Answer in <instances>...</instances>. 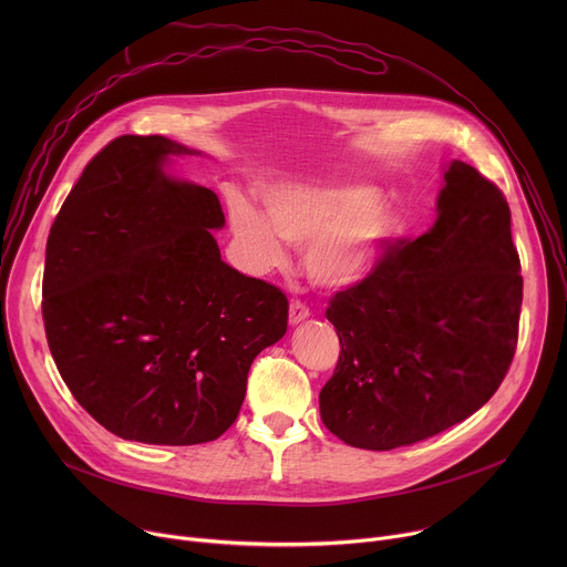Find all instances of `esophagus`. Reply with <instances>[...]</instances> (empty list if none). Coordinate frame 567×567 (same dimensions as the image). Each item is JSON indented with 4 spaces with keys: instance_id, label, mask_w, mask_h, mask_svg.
I'll return each instance as SVG.
<instances>
[{
    "instance_id": "obj_1",
    "label": "esophagus",
    "mask_w": 567,
    "mask_h": 567,
    "mask_svg": "<svg viewBox=\"0 0 567 567\" xmlns=\"http://www.w3.org/2000/svg\"><path fill=\"white\" fill-rule=\"evenodd\" d=\"M305 318H309V309H307L302 302L293 300V302L289 305V326L293 328V326H298V322H302Z\"/></svg>"
}]
</instances>
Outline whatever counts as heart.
<instances>
[{"instance_id": "heart-1", "label": "heart", "mask_w": 567, "mask_h": 567, "mask_svg": "<svg viewBox=\"0 0 567 567\" xmlns=\"http://www.w3.org/2000/svg\"><path fill=\"white\" fill-rule=\"evenodd\" d=\"M379 199V188L368 184H289L265 195L267 217L235 202L230 228L241 267L254 276L282 267L289 241L305 249L302 267L316 287H354L379 269L406 226L401 208Z\"/></svg>"}]
</instances>
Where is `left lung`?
I'll list each match as a JSON object with an SVG mask.
<instances>
[{
	"mask_svg": "<svg viewBox=\"0 0 567 567\" xmlns=\"http://www.w3.org/2000/svg\"><path fill=\"white\" fill-rule=\"evenodd\" d=\"M435 210L424 235L328 309L341 354L320 420L350 446L390 451L451 429L492 399L514 359L523 276L507 199L453 158Z\"/></svg>",
	"mask_w": 567,
	"mask_h": 567,
	"instance_id": "left-lung-1",
	"label": "left lung"
}]
</instances>
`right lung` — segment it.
Masks as SVG:
<instances>
[{
    "instance_id": "right-lung-1",
    "label": "right lung",
    "mask_w": 567,
    "mask_h": 567,
    "mask_svg": "<svg viewBox=\"0 0 567 567\" xmlns=\"http://www.w3.org/2000/svg\"><path fill=\"white\" fill-rule=\"evenodd\" d=\"M190 154L166 136L114 138L47 239L42 316L60 377L99 424L143 444L217 440L254 359L287 332L285 293L221 260L217 195L168 171Z\"/></svg>"
}]
</instances>
